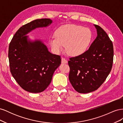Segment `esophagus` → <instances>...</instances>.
Returning <instances> with one entry per match:
<instances>
[{"mask_svg": "<svg viewBox=\"0 0 123 123\" xmlns=\"http://www.w3.org/2000/svg\"><path fill=\"white\" fill-rule=\"evenodd\" d=\"M62 64H67L68 63V61L66 60V58L62 57Z\"/></svg>", "mask_w": 123, "mask_h": 123, "instance_id": "obj_1", "label": "esophagus"}]
</instances>
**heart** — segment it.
Segmentation results:
<instances>
[{
    "instance_id": "obj_1",
    "label": "heart",
    "mask_w": 123,
    "mask_h": 123,
    "mask_svg": "<svg viewBox=\"0 0 123 123\" xmlns=\"http://www.w3.org/2000/svg\"><path fill=\"white\" fill-rule=\"evenodd\" d=\"M52 38L50 44L57 53L66 46L67 53L71 56H79L85 53L90 45L92 33L90 29L80 25H67L59 28Z\"/></svg>"
}]
</instances>
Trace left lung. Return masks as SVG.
<instances>
[{"instance_id": "obj_1", "label": "left lung", "mask_w": 123, "mask_h": 123, "mask_svg": "<svg viewBox=\"0 0 123 123\" xmlns=\"http://www.w3.org/2000/svg\"><path fill=\"white\" fill-rule=\"evenodd\" d=\"M98 36L83 54L70 57L69 79L80 93L94 91L101 86L112 67L113 46L106 32L96 25Z\"/></svg>"}]
</instances>
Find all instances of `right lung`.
Masks as SVG:
<instances>
[{"label":"right lung","mask_w":123,"mask_h":123,"mask_svg":"<svg viewBox=\"0 0 123 123\" xmlns=\"http://www.w3.org/2000/svg\"><path fill=\"white\" fill-rule=\"evenodd\" d=\"M50 19H36L22 26L13 36L9 47L11 74L24 90L31 93L43 91L51 82L55 70L61 64V56L48 51L40 40L31 42L27 34L37 28L46 27Z\"/></svg>","instance_id":"add662e5"}]
</instances>
